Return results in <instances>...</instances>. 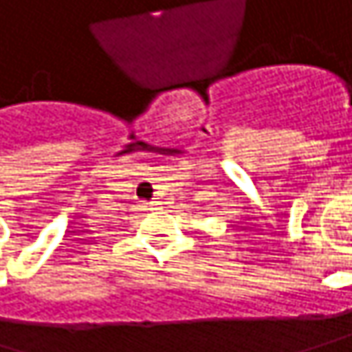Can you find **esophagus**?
I'll use <instances>...</instances> for the list:
<instances>
[{"label":"esophagus","instance_id":"obj_1","mask_svg":"<svg viewBox=\"0 0 352 352\" xmlns=\"http://www.w3.org/2000/svg\"><path fill=\"white\" fill-rule=\"evenodd\" d=\"M158 205H160V202H158V200H154V202H152V207H158Z\"/></svg>","mask_w":352,"mask_h":352}]
</instances>
